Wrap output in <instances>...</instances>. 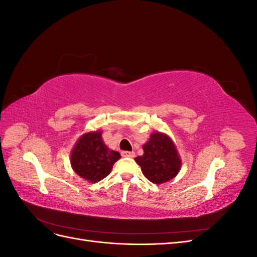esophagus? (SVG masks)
Segmentation results:
<instances>
[{
	"label": "esophagus",
	"instance_id": "esophagus-1",
	"mask_svg": "<svg viewBox=\"0 0 257 257\" xmlns=\"http://www.w3.org/2000/svg\"><path fill=\"white\" fill-rule=\"evenodd\" d=\"M121 155L123 158H134L135 153L133 151H122Z\"/></svg>",
	"mask_w": 257,
	"mask_h": 257
}]
</instances>
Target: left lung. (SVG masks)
Listing matches in <instances>:
<instances>
[{
  "instance_id": "1",
  "label": "left lung",
  "mask_w": 257,
  "mask_h": 257,
  "mask_svg": "<svg viewBox=\"0 0 257 257\" xmlns=\"http://www.w3.org/2000/svg\"><path fill=\"white\" fill-rule=\"evenodd\" d=\"M143 148L144 155L135 158V161L148 180L160 184L176 177L181 161L172 139L164 134L153 133Z\"/></svg>"
}]
</instances>
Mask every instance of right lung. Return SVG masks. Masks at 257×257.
I'll use <instances>...</instances> for the list:
<instances>
[{
	"label": "right lung",
	"instance_id": "add662e5",
	"mask_svg": "<svg viewBox=\"0 0 257 257\" xmlns=\"http://www.w3.org/2000/svg\"><path fill=\"white\" fill-rule=\"evenodd\" d=\"M120 153L109 150L104 144L100 132L87 133L75 145L71 163L77 175L90 182H97L110 174Z\"/></svg>",
	"mask_w": 257,
	"mask_h": 257
}]
</instances>
